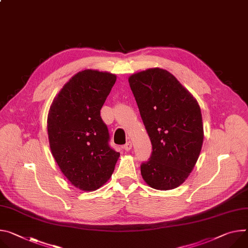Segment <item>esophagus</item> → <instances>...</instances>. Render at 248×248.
Segmentation results:
<instances>
[{"label": "esophagus", "mask_w": 248, "mask_h": 248, "mask_svg": "<svg viewBox=\"0 0 248 248\" xmlns=\"http://www.w3.org/2000/svg\"><path fill=\"white\" fill-rule=\"evenodd\" d=\"M132 148V143L130 141H127L124 145V149L126 151H129Z\"/></svg>", "instance_id": "34e87169"}]
</instances>
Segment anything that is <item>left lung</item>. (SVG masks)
Instances as JSON below:
<instances>
[{
    "label": "left lung",
    "mask_w": 248,
    "mask_h": 248,
    "mask_svg": "<svg viewBox=\"0 0 248 248\" xmlns=\"http://www.w3.org/2000/svg\"><path fill=\"white\" fill-rule=\"evenodd\" d=\"M128 83L152 144L148 161L140 166L145 183L172 190L194 169L204 140L197 100L174 75L161 68L134 73Z\"/></svg>",
    "instance_id": "obj_1"
}]
</instances>
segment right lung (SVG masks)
<instances>
[{"label":"right lung","mask_w":248,"mask_h":248,"mask_svg":"<svg viewBox=\"0 0 248 248\" xmlns=\"http://www.w3.org/2000/svg\"><path fill=\"white\" fill-rule=\"evenodd\" d=\"M116 80L108 72L80 71L63 86L48 111L51 153L64 176L82 191H95L108 182L120 157L108 145L100 115Z\"/></svg>","instance_id":"right-lung-1"}]
</instances>
